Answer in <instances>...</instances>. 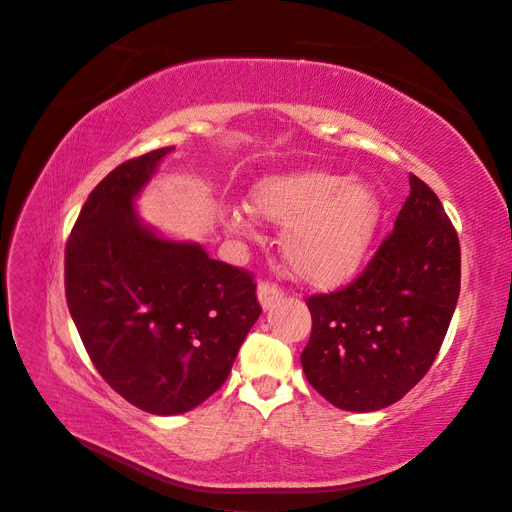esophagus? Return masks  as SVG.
<instances>
[{"label":"esophagus","mask_w":512,"mask_h":512,"mask_svg":"<svg viewBox=\"0 0 512 512\" xmlns=\"http://www.w3.org/2000/svg\"><path fill=\"white\" fill-rule=\"evenodd\" d=\"M282 294H284V290L273 282L265 280V282L258 284V301H260L262 309H269L271 305H275L277 301L282 299Z\"/></svg>","instance_id":"34e87169"}]
</instances>
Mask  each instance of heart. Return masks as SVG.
I'll use <instances>...</instances> for the list:
<instances>
[{
	"mask_svg": "<svg viewBox=\"0 0 512 512\" xmlns=\"http://www.w3.org/2000/svg\"><path fill=\"white\" fill-rule=\"evenodd\" d=\"M252 211L286 224L284 258L303 282L335 286L363 265L380 218L376 192L361 181H346L324 170H288L252 185ZM228 226L245 232V213L235 209Z\"/></svg>",
	"mask_w": 512,
	"mask_h": 512,
	"instance_id": "b5f03b06",
	"label": "heart"
}]
</instances>
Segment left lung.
<instances>
[{
    "label": "left lung",
    "instance_id": "left-lung-1",
    "mask_svg": "<svg viewBox=\"0 0 512 512\" xmlns=\"http://www.w3.org/2000/svg\"><path fill=\"white\" fill-rule=\"evenodd\" d=\"M461 284L457 230L440 198L410 175V196L361 275L305 303L312 335L301 352L309 384L350 412L395 404L436 361Z\"/></svg>",
    "mask_w": 512,
    "mask_h": 512
}]
</instances>
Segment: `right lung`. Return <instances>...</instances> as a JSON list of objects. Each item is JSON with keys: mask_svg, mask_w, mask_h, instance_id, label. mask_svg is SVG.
I'll return each instance as SVG.
<instances>
[{"mask_svg": "<svg viewBox=\"0 0 512 512\" xmlns=\"http://www.w3.org/2000/svg\"><path fill=\"white\" fill-rule=\"evenodd\" d=\"M162 147L111 170L66 243V301L91 363L132 406L181 414L220 389L260 316L254 275L138 220Z\"/></svg>", "mask_w": 512, "mask_h": 512, "instance_id": "obj_1", "label": "right lung"}]
</instances>
